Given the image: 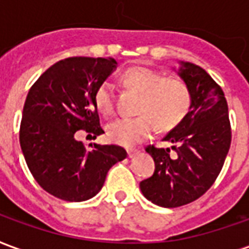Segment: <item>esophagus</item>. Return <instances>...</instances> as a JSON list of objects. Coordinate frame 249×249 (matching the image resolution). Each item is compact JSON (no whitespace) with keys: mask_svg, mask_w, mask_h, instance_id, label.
<instances>
[{"mask_svg":"<svg viewBox=\"0 0 249 249\" xmlns=\"http://www.w3.org/2000/svg\"><path fill=\"white\" fill-rule=\"evenodd\" d=\"M139 155V151H136V149H129L128 151V156H129V159H133V157H136Z\"/></svg>","mask_w":249,"mask_h":249,"instance_id":"1","label":"esophagus"}]
</instances>
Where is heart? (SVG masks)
Listing matches in <instances>:
<instances>
[{"label": "heart", "instance_id": "heart-1", "mask_svg": "<svg viewBox=\"0 0 249 249\" xmlns=\"http://www.w3.org/2000/svg\"><path fill=\"white\" fill-rule=\"evenodd\" d=\"M125 87L140 93L136 117H121L107 126L109 140L119 145L132 146L148 139L155 130L175 128L187 116L191 107V92L178 77H164L160 71L146 66H133L121 76ZM94 105L98 112L109 114L113 109L112 89L103 82L94 92Z\"/></svg>", "mask_w": 249, "mask_h": 249}]
</instances>
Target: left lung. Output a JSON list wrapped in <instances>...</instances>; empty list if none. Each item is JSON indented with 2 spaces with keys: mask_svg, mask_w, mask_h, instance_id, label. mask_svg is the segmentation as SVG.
Instances as JSON below:
<instances>
[{
  "mask_svg": "<svg viewBox=\"0 0 249 249\" xmlns=\"http://www.w3.org/2000/svg\"><path fill=\"white\" fill-rule=\"evenodd\" d=\"M178 64L176 71L191 92V107L162 139L173 144V156L169 148L145 149L155 160V173L140 183L142 195L164 208L181 207L203 196L219 176L231 145L228 105L221 88L203 68Z\"/></svg>",
  "mask_w": 249,
  "mask_h": 249,
  "instance_id": "left-lung-1",
  "label": "left lung"
}]
</instances>
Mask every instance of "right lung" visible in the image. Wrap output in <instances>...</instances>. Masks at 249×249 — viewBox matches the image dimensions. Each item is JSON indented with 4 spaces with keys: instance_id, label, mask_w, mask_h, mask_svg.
Returning a JSON list of instances; mask_svg holds the SVG:
<instances>
[{
    "instance_id": "right-lung-1",
    "label": "right lung",
    "mask_w": 249,
    "mask_h": 249,
    "mask_svg": "<svg viewBox=\"0 0 249 249\" xmlns=\"http://www.w3.org/2000/svg\"><path fill=\"white\" fill-rule=\"evenodd\" d=\"M117 68L113 58L71 57L46 69L25 101L19 144L36 181L65 201L96 196L107 173L126 152L117 145L89 144L78 130L103 135L94 92Z\"/></svg>"
}]
</instances>
